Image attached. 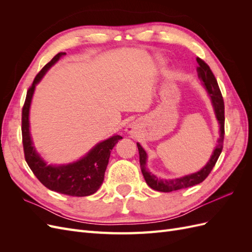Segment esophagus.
Instances as JSON below:
<instances>
[{
    "mask_svg": "<svg viewBox=\"0 0 252 252\" xmlns=\"http://www.w3.org/2000/svg\"><path fill=\"white\" fill-rule=\"evenodd\" d=\"M126 131L128 132V133H130V134H132V133H134V127L132 126V125H129L127 128H126Z\"/></svg>",
    "mask_w": 252,
    "mask_h": 252,
    "instance_id": "obj_1",
    "label": "esophagus"
}]
</instances>
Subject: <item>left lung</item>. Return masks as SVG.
I'll list each match as a JSON object with an SVG mask.
<instances>
[{
	"label": "left lung",
	"instance_id": "obj_1",
	"mask_svg": "<svg viewBox=\"0 0 252 252\" xmlns=\"http://www.w3.org/2000/svg\"><path fill=\"white\" fill-rule=\"evenodd\" d=\"M196 62L199 64V67L196 68L197 75H199V79L203 82V85L208 93V95L211 98V103L213 105V108H215L216 117L219 121L220 124V138L218 140V144L212 152V156L208 163L206 164L203 168L192 174L185 175V177L178 178V179H172V180H164L157 178L155 174H151L146 168V162H147V154L146 151L143 149V147L139 143L138 145L139 154H140V165H141V170L144 175V179L146 181L147 185L157 190V191L161 192H171L175 191V190L184 189L191 187L194 185L200 184L206 178L208 177L209 173L211 172L212 168L215 167L218 158L220 155V152L223 150V145H224V135H225V107H224V100L222 94H220V87L218 85L217 79L215 74L212 73L210 67L206 64L204 61L200 58H196Z\"/></svg>",
	"mask_w": 252,
	"mask_h": 252
}]
</instances>
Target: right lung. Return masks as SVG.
<instances>
[{"mask_svg": "<svg viewBox=\"0 0 252 252\" xmlns=\"http://www.w3.org/2000/svg\"><path fill=\"white\" fill-rule=\"evenodd\" d=\"M65 52H60L52 58L36 74L32 85L29 87L26 100L22 109V140L24 148L25 159L33 174L42 184L52 191L71 196H87L94 194L101 187L104 181L106 168L109 162V157L116 144L123 139L121 135L111 138L96 144L88 154L79 161L67 165H47L46 162L35 151L29 131V108L34 88L41 81L49 68L55 65L60 58L65 56Z\"/></svg>", "mask_w": 252, "mask_h": 252, "instance_id": "right-lung-1", "label": "right lung"}]
</instances>
